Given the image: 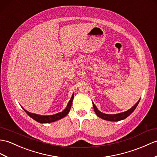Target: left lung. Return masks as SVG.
<instances>
[{
  "label": "left lung",
  "mask_w": 157,
  "mask_h": 157,
  "mask_svg": "<svg viewBox=\"0 0 157 157\" xmlns=\"http://www.w3.org/2000/svg\"><path fill=\"white\" fill-rule=\"evenodd\" d=\"M140 100H138L132 108L129 109V110H128L126 112H121V113H119V114H105V113L101 112L100 110H98V108L96 106V105L94 104V102H92V104H93L94 112H96V114L98 117H100V118L104 119L105 120H108V121L117 122V121H120V120L126 118L128 116H130L131 114H132V113L134 112V110H135L136 108L137 107V105L140 101Z\"/></svg>",
  "instance_id": "8db88e82"
}]
</instances>
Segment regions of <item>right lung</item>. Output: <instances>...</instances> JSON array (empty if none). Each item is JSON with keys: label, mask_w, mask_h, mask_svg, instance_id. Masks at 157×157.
<instances>
[{"label": "right lung", "mask_w": 157, "mask_h": 157, "mask_svg": "<svg viewBox=\"0 0 157 157\" xmlns=\"http://www.w3.org/2000/svg\"><path fill=\"white\" fill-rule=\"evenodd\" d=\"M74 94H72V96L70 100L69 101V102L67 105L66 108H65L64 110L60 112L59 113H57L56 114L53 115H49V116H43V115H39L37 114H33V113H31L28 111H27L25 109H24L23 107L21 106V108L23 109L24 111L27 113V114L30 116L31 118H32L33 120H35V121H37L39 123H50V122H56L57 120H59L61 118H64L65 116H66L67 115V114L70 112L71 107V104L73 101V99H74Z\"/></svg>", "instance_id": "right-lung-1"}]
</instances>
